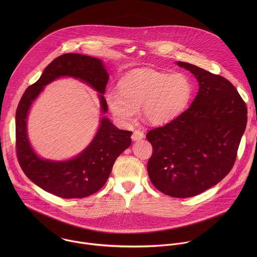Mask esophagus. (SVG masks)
I'll return each mask as SVG.
<instances>
[{
    "mask_svg": "<svg viewBox=\"0 0 257 257\" xmlns=\"http://www.w3.org/2000/svg\"><path fill=\"white\" fill-rule=\"evenodd\" d=\"M144 138H145V134L143 132H141V131L134 132V134L132 136V140L135 141V142H139V141L143 140Z\"/></svg>",
    "mask_w": 257,
    "mask_h": 257,
    "instance_id": "obj_1",
    "label": "esophagus"
}]
</instances>
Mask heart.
<instances>
[{"label":"heart","mask_w":257,"mask_h":257,"mask_svg":"<svg viewBox=\"0 0 257 257\" xmlns=\"http://www.w3.org/2000/svg\"><path fill=\"white\" fill-rule=\"evenodd\" d=\"M192 85L183 73L144 71L122 78L118 90H109L106 103L122 125L135 123L140 109L148 122L162 125L174 120L187 108Z\"/></svg>","instance_id":"b5f03b06"}]
</instances>
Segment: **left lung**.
<instances>
[{
	"instance_id": "1",
	"label": "left lung",
	"mask_w": 257,
	"mask_h": 257,
	"mask_svg": "<svg viewBox=\"0 0 257 257\" xmlns=\"http://www.w3.org/2000/svg\"><path fill=\"white\" fill-rule=\"evenodd\" d=\"M199 84L191 106L164 126L147 133L153 153L152 184L175 198H189L217 185L230 171L247 122L245 103L225 78L178 61Z\"/></svg>"
}]
</instances>
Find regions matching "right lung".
Wrapping results in <instances>:
<instances>
[{"label":"right lung","mask_w":257,"mask_h":257,"mask_svg":"<svg viewBox=\"0 0 257 257\" xmlns=\"http://www.w3.org/2000/svg\"><path fill=\"white\" fill-rule=\"evenodd\" d=\"M64 77L79 80L95 90L101 112L107 113L104 94L109 73L103 60L80 53L58 56L26 90L19 103L16 112L17 155L28 178L44 191L64 199L85 198L107 182L115 159L132 145V132L118 130L104 115L92 142L76 156L67 160L40 157L28 136V116L45 86Z\"/></svg>","instance_id":"right-lung-1"}]
</instances>
